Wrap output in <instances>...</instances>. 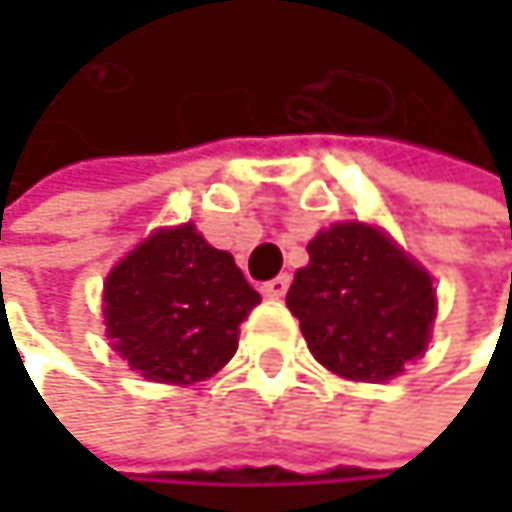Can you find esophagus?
Wrapping results in <instances>:
<instances>
[{"label":"esophagus","mask_w":512,"mask_h":512,"mask_svg":"<svg viewBox=\"0 0 512 512\" xmlns=\"http://www.w3.org/2000/svg\"><path fill=\"white\" fill-rule=\"evenodd\" d=\"M287 290H290V275L287 272L284 275H275L272 281L263 284V296H269V299H281Z\"/></svg>","instance_id":"esophagus-1"}]
</instances>
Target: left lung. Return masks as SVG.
<instances>
[{
  "label": "left lung",
  "mask_w": 512,
  "mask_h": 512,
  "mask_svg": "<svg viewBox=\"0 0 512 512\" xmlns=\"http://www.w3.org/2000/svg\"><path fill=\"white\" fill-rule=\"evenodd\" d=\"M287 290L314 358L338 376L382 382L424 356L436 317L430 275L382 231L332 225L308 243Z\"/></svg>",
  "instance_id": "obj_1"
}]
</instances>
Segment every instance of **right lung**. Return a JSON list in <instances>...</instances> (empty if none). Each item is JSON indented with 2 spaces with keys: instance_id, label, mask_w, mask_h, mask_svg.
I'll return each mask as SVG.
<instances>
[{
  "instance_id": "obj_1",
  "label": "right lung",
  "mask_w": 512,
  "mask_h": 512,
  "mask_svg": "<svg viewBox=\"0 0 512 512\" xmlns=\"http://www.w3.org/2000/svg\"><path fill=\"white\" fill-rule=\"evenodd\" d=\"M115 350L154 382L189 385L237 353L240 323L260 302L234 257L195 225L156 231L124 257L103 290Z\"/></svg>"
}]
</instances>
